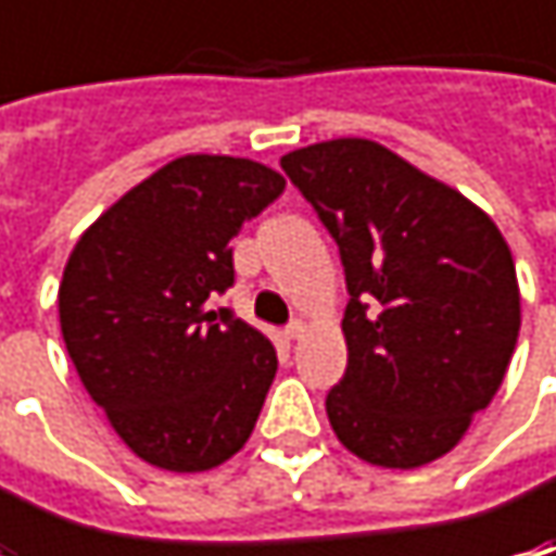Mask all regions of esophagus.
I'll return each mask as SVG.
<instances>
[{
  "label": "esophagus",
  "mask_w": 556,
  "mask_h": 556,
  "mask_svg": "<svg viewBox=\"0 0 556 556\" xmlns=\"http://www.w3.org/2000/svg\"><path fill=\"white\" fill-rule=\"evenodd\" d=\"M306 331H309V325L303 318H296V321H290L288 328H285V337L288 340H300V337H306Z\"/></svg>",
  "instance_id": "34e87169"
}]
</instances>
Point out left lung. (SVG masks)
I'll list each match as a JSON object with an SVG mask.
<instances>
[{"label": "left lung", "mask_w": 556, "mask_h": 556, "mask_svg": "<svg viewBox=\"0 0 556 556\" xmlns=\"http://www.w3.org/2000/svg\"><path fill=\"white\" fill-rule=\"evenodd\" d=\"M340 247L346 374L328 420L355 458L415 470L448 455L498 393L520 285L492 216L371 139L281 157Z\"/></svg>", "instance_id": "8db88e82"}]
</instances>
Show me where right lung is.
<instances>
[{
    "instance_id": "obj_1",
    "label": "right lung",
    "mask_w": 556,
    "mask_h": 556,
    "mask_svg": "<svg viewBox=\"0 0 556 556\" xmlns=\"http://www.w3.org/2000/svg\"><path fill=\"white\" fill-rule=\"evenodd\" d=\"M281 191L266 163L185 154L111 203L67 256V355L117 437L161 470H213L256 427L278 355L210 296L235 281V235Z\"/></svg>"
}]
</instances>
